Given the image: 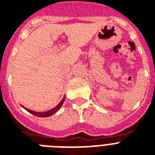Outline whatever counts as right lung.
Segmentation results:
<instances>
[{
    "label": "right lung",
    "instance_id": "add662e5",
    "mask_svg": "<svg viewBox=\"0 0 155 155\" xmlns=\"http://www.w3.org/2000/svg\"><path fill=\"white\" fill-rule=\"evenodd\" d=\"M64 100H65V95H64L63 99L61 100V102H60V103H59L56 107L53 108V109H50V110L46 111V112H35V111H32L31 110V109H27V108H25V106H23V105H21V106H22L25 110L28 111V113H30L31 114H33L34 116H38V117H49V116H52V115H53L55 113H57V111L61 109V107L62 106L63 104H64Z\"/></svg>",
    "mask_w": 155,
    "mask_h": 155
}]
</instances>
